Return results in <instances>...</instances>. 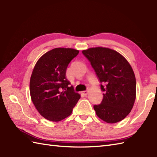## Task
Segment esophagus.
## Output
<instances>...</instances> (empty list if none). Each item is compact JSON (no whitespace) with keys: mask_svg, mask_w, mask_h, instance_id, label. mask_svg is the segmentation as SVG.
Instances as JSON below:
<instances>
[{"mask_svg":"<svg viewBox=\"0 0 157 157\" xmlns=\"http://www.w3.org/2000/svg\"><path fill=\"white\" fill-rule=\"evenodd\" d=\"M88 91H83V92H82V94H83V95H84V96H86L88 94Z\"/></svg>","mask_w":157,"mask_h":157,"instance_id":"34e87169","label":"esophagus"}]
</instances>
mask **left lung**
<instances>
[{"label": "left lung", "mask_w": 157, "mask_h": 157, "mask_svg": "<svg viewBox=\"0 0 157 157\" xmlns=\"http://www.w3.org/2000/svg\"><path fill=\"white\" fill-rule=\"evenodd\" d=\"M82 53L104 92L101 104L94 105L96 115L109 123L121 121L131 111L136 99V82L131 65L121 54L108 48H90Z\"/></svg>", "instance_id": "8db88e82"}]
</instances>
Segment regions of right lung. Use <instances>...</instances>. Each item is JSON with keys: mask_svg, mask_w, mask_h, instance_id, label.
Returning <instances> with one entry per match:
<instances>
[{"mask_svg": "<svg viewBox=\"0 0 157 157\" xmlns=\"http://www.w3.org/2000/svg\"><path fill=\"white\" fill-rule=\"evenodd\" d=\"M78 53L73 48H54L40 58L33 70L29 83L32 101L49 121L67 117L80 98L65 75L69 63Z\"/></svg>", "mask_w": 157, "mask_h": 157, "instance_id": "obj_1", "label": "right lung"}]
</instances>
